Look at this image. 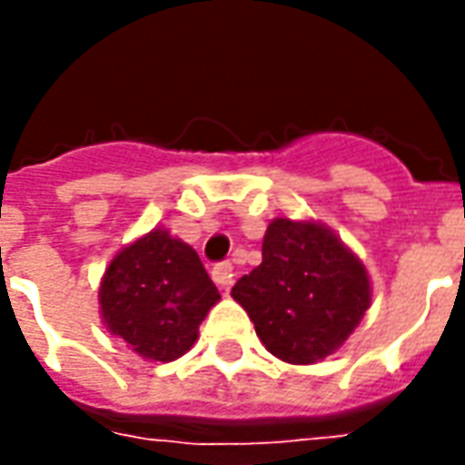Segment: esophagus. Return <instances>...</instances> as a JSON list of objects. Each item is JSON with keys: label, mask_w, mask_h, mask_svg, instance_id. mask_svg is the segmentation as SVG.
<instances>
[{"label": "esophagus", "mask_w": 465, "mask_h": 465, "mask_svg": "<svg viewBox=\"0 0 465 465\" xmlns=\"http://www.w3.org/2000/svg\"><path fill=\"white\" fill-rule=\"evenodd\" d=\"M212 279L216 282V286H222V289H229L233 283V266L229 262L216 263L212 269Z\"/></svg>", "instance_id": "obj_1"}]
</instances>
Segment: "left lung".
Here are the masks:
<instances>
[{"mask_svg": "<svg viewBox=\"0 0 465 465\" xmlns=\"http://www.w3.org/2000/svg\"><path fill=\"white\" fill-rule=\"evenodd\" d=\"M232 296L266 351L302 366L341 349L371 306V282L329 226L283 216L269 223L262 263L236 282Z\"/></svg>", "mask_w": 465, "mask_h": 465, "instance_id": "8db88e82", "label": "left lung"}]
</instances>
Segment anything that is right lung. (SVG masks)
<instances>
[{"label":"right lung","instance_id":"add662e5","mask_svg":"<svg viewBox=\"0 0 465 465\" xmlns=\"http://www.w3.org/2000/svg\"><path fill=\"white\" fill-rule=\"evenodd\" d=\"M222 296L199 253L166 229L143 233L116 253L99 286L106 331L149 361H176Z\"/></svg>","mask_w":465,"mask_h":465}]
</instances>
